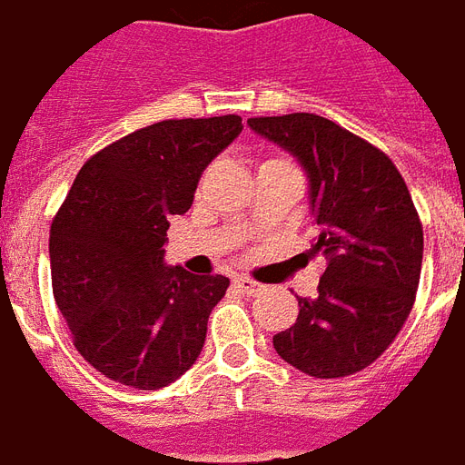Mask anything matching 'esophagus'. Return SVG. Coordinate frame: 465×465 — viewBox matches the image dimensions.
<instances>
[{
  "label": "esophagus",
  "mask_w": 465,
  "mask_h": 465,
  "mask_svg": "<svg viewBox=\"0 0 465 465\" xmlns=\"http://www.w3.org/2000/svg\"><path fill=\"white\" fill-rule=\"evenodd\" d=\"M233 283H236V289H239L242 293H246V296H256V293L263 292V283L253 282V279H249V276H239Z\"/></svg>",
  "instance_id": "34e87169"
}]
</instances>
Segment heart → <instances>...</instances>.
<instances>
[{
	"label": "heart",
	"instance_id": "heart-1",
	"mask_svg": "<svg viewBox=\"0 0 465 465\" xmlns=\"http://www.w3.org/2000/svg\"><path fill=\"white\" fill-rule=\"evenodd\" d=\"M269 163H289L286 159H282V156H269V159H263L259 166H269Z\"/></svg>",
	"mask_w": 465,
	"mask_h": 465
}]
</instances>
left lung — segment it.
<instances>
[{"mask_svg":"<svg viewBox=\"0 0 465 465\" xmlns=\"http://www.w3.org/2000/svg\"><path fill=\"white\" fill-rule=\"evenodd\" d=\"M253 132L309 173L316 239L329 259L316 299L273 349L313 379H341L389 349L409 319L423 262V226L409 186L379 146L319 114L253 116Z\"/></svg>","mask_w":465,"mask_h":465,"instance_id":"obj_1","label":"left lung"}]
</instances>
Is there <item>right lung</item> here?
Wrapping results in <instances>:
<instances>
[{
  "label": "right lung",
  "instance_id": "obj_1",
  "mask_svg": "<svg viewBox=\"0 0 465 465\" xmlns=\"http://www.w3.org/2000/svg\"><path fill=\"white\" fill-rule=\"evenodd\" d=\"M242 116L166 119L96 152L49 229L52 289L76 351L106 379L156 391L193 366L229 279L163 263L169 219L242 134Z\"/></svg>",
  "mask_w": 465,
  "mask_h": 465
}]
</instances>
